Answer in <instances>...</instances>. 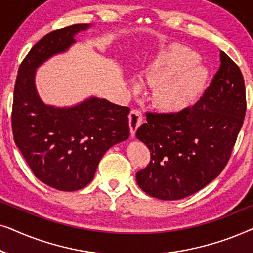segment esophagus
I'll list each match as a JSON object with an SVG mask.
<instances>
[{"label":"esophagus","instance_id":"esophagus-1","mask_svg":"<svg viewBox=\"0 0 253 253\" xmlns=\"http://www.w3.org/2000/svg\"><path fill=\"white\" fill-rule=\"evenodd\" d=\"M144 116L143 113L139 109H132L129 114V126H130V132L131 136H134L138 127L143 123Z\"/></svg>","mask_w":253,"mask_h":253}]
</instances>
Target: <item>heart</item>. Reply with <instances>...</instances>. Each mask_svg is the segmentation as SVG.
I'll use <instances>...</instances> for the list:
<instances>
[{"mask_svg":"<svg viewBox=\"0 0 253 253\" xmlns=\"http://www.w3.org/2000/svg\"><path fill=\"white\" fill-rule=\"evenodd\" d=\"M198 54L181 44L159 51L141 76L143 84L154 88L159 108L176 113L185 109L202 92L207 71L200 65Z\"/></svg>","mask_w":253,"mask_h":253,"instance_id":"heart-1","label":"heart"}]
</instances>
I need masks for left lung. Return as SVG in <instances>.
I'll use <instances>...</instances> for the list:
<instances>
[{
  "instance_id": "left-lung-1",
  "label": "left lung",
  "mask_w": 253,
  "mask_h": 253,
  "mask_svg": "<svg viewBox=\"0 0 253 253\" xmlns=\"http://www.w3.org/2000/svg\"><path fill=\"white\" fill-rule=\"evenodd\" d=\"M220 68L193 106L178 113H146L136 137L151 161L136 174L139 188L154 198L177 200L217 177L229 160L247 110L243 75L226 53Z\"/></svg>"
}]
</instances>
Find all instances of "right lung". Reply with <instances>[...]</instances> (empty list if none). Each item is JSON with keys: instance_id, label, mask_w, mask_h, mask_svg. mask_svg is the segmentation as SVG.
I'll return each mask as SVG.
<instances>
[{"instance_id": "obj_1", "label": "right lung", "mask_w": 253, "mask_h": 253, "mask_svg": "<svg viewBox=\"0 0 253 253\" xmlns=\"http://www.w3.org/2000/svg\"><path fill=\"white\" fill-rule=\"evenodd\" d=\"M89 24L51 31L26 55L18 69L12 103V133L34 176L61 191L83 189L94 177L102 155L130 136L129 107L95 96L74 107L48 106L38 95L36 69L76 42Z\"/></svg>"}]
</instances>
